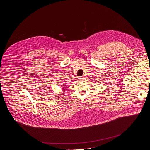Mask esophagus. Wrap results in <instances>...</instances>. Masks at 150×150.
Returning a JSON list of instances; mask_svg holds the SVG:
<instances>
[{
    "label": "esophagus",
    "mask_w": 150,
    "mask_h": 150,
    "mask_svg": "<svg viewBox=\"0 0 150 150\" xmlns=\"http://www.w3.org/2000/svg\"><path fill=\"white\" fill-rule=\"evenodd\" d=\"M78 79L80 80V81H82V80H83V79H84V78L82 77V76H80V77L78 78Z\"/></svg>",
    "instance_id": "1"
}]
</instances>
